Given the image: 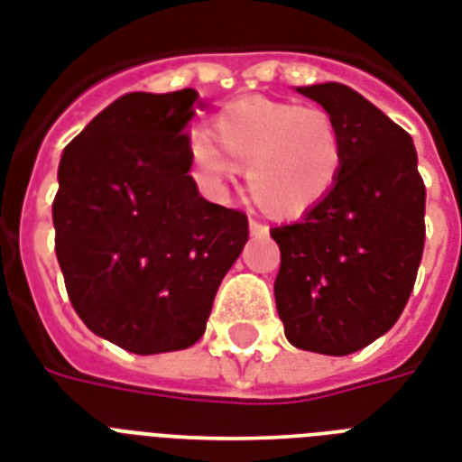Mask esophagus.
<instances>
[{
	"instance_id": "34e87169",
	"label": "esophagus",
	"mask_w": 462,
	"mask_h": 462,
	"mask_svg": "<svg viewBox=\"0 0 462 462\" xmlns=\"http://www.w3.org/2000/svg\"><path fill=\"white\" fill-rule=\"evenodd\" d=\"M248 228H251L253 236H268L270 231V228L265 226L263 221H258V218H251V221H248Z\"/></svg>"
}]
</instances>
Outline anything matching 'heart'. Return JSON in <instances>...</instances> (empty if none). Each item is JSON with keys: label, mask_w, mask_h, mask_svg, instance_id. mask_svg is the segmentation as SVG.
Masks as SVG:
<instances>
[{"label": "heart", "mask_w": 462, "mask_h": 462, "mask_svg": "<svg viewBox=\"0 0 462 462\" xmlns=\"http://www.w3.org/2000/svg\"><path fill=\"white\" fill-rule=\"evenodd\" d=\"M236 168L260 209L277 218L301 217L331 192L343 168V138L319 106L245 97L214 114L209 138L189 143V172L211 197L231 185Z\"/></svg>", "instance_id": "b5f03b06"}]
</instances>
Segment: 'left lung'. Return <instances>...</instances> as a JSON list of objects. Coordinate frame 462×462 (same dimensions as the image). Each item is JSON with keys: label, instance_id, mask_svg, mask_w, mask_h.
I'll return each mask as SVG.
<instances>
[{"label": "left lung", "instance_id": "obj_1", "mask_svg": "<svg viewBox=\"0 0 462 462\" xmlns=\"http://www.w3.org/2000/svg\"><path fill=\"white\" fill-rule=\"evenodd\" d=\"M297 92L334 116L343 168L297 224L270 228L280 245L277 314L297 348L348 356L407 307L424 253L426 187L411 136L375 104L338 82Z\"/></svg>", "mask_w": 462, "mask_h": 462}]
</instances>
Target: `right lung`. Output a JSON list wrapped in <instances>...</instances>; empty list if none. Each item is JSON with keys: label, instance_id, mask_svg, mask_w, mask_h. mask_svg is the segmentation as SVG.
<instances>
[{"label": "right lung", "instance_id": "obj_1", "mask_svg": "<svg viewBox=\"0 0 462 462\" xmlns=\"http://www.w3.org/2000/svg\"><path fill=\"white\" fill-rule=\"evenodd\" d=\"M199 95L128 92L62 151L55 255L78 317L152 356L204 336L217 290L248 241V217L204 199L187 124Z\"/></svg>", "mask_w": 462, "mask_h": 462}]
</instances>
